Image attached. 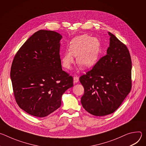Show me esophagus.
<instances>
[{
    "label": "esophagus",
    "instance_id": "esophagus-1",
    "mask_svg": "<svg viewBox=\"0 0 146 146\" xmlns=\"http://www.w3.org/2000/svg\"><path fill=\"white\" fill-rule=\"evenodd\" d=\"M73 80H74V83H77V82H78V81H79V77L77 75H76L74 76Z\"/></svg>",
    "mask_w": 146,
    "mask_h": 146
}]
</instances>
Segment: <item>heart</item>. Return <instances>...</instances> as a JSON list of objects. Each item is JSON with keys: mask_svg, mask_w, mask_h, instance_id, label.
Returning a JSON list of instances; mask_svg holds the SVG:
<instances>
[{"mask_svg": "<svg viewBox=\"0 0 146 146\" xmlns=\"http://www.w3.org/2000/svg\"><path fill=\"white\" fill-rule=\"evenodd\" d=\"M100 48V43L97 38L88 35L76 37L70 41L69 51L60 55L62 65L65 68L70 69L74 62V56L77 57V62L81 68L91 67L98 60Z\"/></svg>", "mask_w": 146, "mask_h": 146, "instance_id": "1", "label": "heart"}]
</instances>
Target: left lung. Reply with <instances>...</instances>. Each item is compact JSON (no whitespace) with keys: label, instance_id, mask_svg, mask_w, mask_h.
Returning a JSON list of instances; mask_svg holds the SVG:
<instances>
[{"label":"left lung","instance_id":"obj_1","mask_svg":"<svg viewBox=\"0 0 146 146\" xmlns=\"http://www.w3.org/2000/svg\"><path fill=\"white\" fill-rule=\"evenodd\" d=\"M110 46L91 70L80 77L84 88L82 107L90 114L104 116L114 113L132 88V61L126 46L113 34Z\"/></svg>","mask_w":146,"mask_h":146}]
</instances>
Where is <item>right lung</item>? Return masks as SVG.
Instances as JSON below:
<instances>
[{
  "label": "right lung",
  "instance_id": "obj_1",
  "mask_svg": "<svg viewBox=\"0 0 146 146\" xmlns=\"http://www.w3.org/2000/svg\"><path fill=\"white\" fill-rule=\"evenodd\" d=\"M58 33L40 30L16 53L10 77L19 107L27 113L44 117L61 105L63 94L73 86V78L62 70Z\"/></svg>",
  "mask_w": 146,
  "mask_h": 146
}]
</instances>
